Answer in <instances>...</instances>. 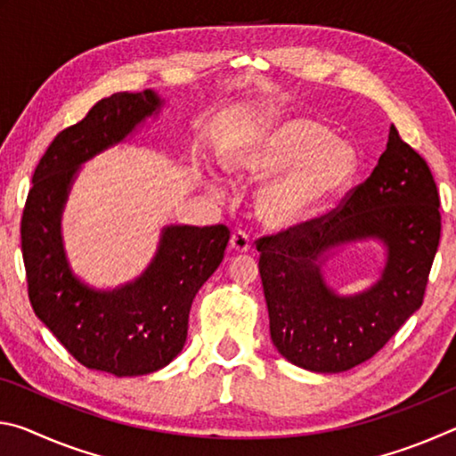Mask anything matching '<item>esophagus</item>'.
I'll return each instance as SVG.
<instances>
[{
    "mask_svg": "<svg viewBox=\"0 0 456 456\" xmlns=\"http://www.w3.org/2000/svg\"><path fill=\"white\" fill-rule=\"evenodd\" d=\"M249 247H251V239L245 233V231H235V233L231 235V249H233L235 253L249 251Z\"/></svg>",
    "mask_w": 456,
    "mask_h": 456,
    "instance_id": "34e87169",
    "label": "esophagus"
}]
</instances>
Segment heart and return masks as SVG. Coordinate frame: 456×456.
Instances as JSON below:
<instances>
[{"label":"heart","instance_id":"b5f03b06","mask_svg":"<svg viewBox=\"0 0 456 456\" xmlns=\"http://www.w3.org/2000/svg\"><path fill=\"white\" fill-rule=\"evenodd\" d=\"M223 167L239 183L273 174L257 192V217L272 229H289L314 217L348 189L358 154L322 122L285 117L231 146Z\"/></svg>","mask_w":456,"mask_h":456}]
</instances>
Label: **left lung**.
Instances as JSON below:
<instances>
[{"label": "left lung", "mask_w": 456, "mask_h": 456, "mask_svg": "<svg viewBox=\"0 0 456 456\" xmlns=\"http://www.w3.org/2000/svg\"><path fill=\"white\" fill-rule=\"evenodd\" d=\"M438 191L419 152L390 126L372 175L323 217L257 241L272 342L281 356L320 374L346 372L384 348L422 305L441 239ZM376 238L381 277L342 297L321 267L339 246Z\"/></svg>", "instance_id": "obj_1"}]
</instances>
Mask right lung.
Segmentation results:
<instances>
[{
	"instance_id": "right-lung-1",
	"label": "right lung",
	"mask_w": 456,
	"mask_h": 456,
	"mask_svg": "<svg viewBox=\"0 0 456 456\" xmlns=\"http://www.w3.org/2000/svg\"><path fill=\"white\" fill-rule=\"evenodd\" d=\"M163 104L154 90L118 92L61 130L36 167L21 217V253L36 315L82 366L118 378L157 372L179 356L192 299L229 243L225 225H168L134 281L96 289L72 272L61 213L80 167L125 142Z\"/></svg>"
}]
</instances>
